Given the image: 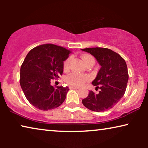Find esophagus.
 <instances>
[{
  "mask_svg": "<svg viewBox=\"0 0 148 148\" xmlns=\"http://www.w3.org/2000/svg\"><path fill=\"white\" fill-rule=\"evenodd\" d=\"M69 88L70 89H74V90H77V89H79V88H77V87H75V86H69Z\"/></svg>",
  "mask_w": 148,
  "mask_h": 148,
  "instance_id": "34e87169",
  "label": "esophagus"
}]
</instances>
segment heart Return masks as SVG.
I'll list each match as a JSON object with an SVG mask.
<instances>
[{
    "instance_id": "obj_1",
    "label": "heart",
    "mask_w": 148,
    "mask_h": 148,
    "mask_svg": "<svg viewBox=\"0 0 148 148\" xmlns=\"http://www.w3.org/2000/svg\"><path fill=\"white\" fill-rule=\"evenodd\" d=\"M82 59L86 65L91 62H95L94 58H93V56L90 55V54H83L82 56ZM70 62L71 58H68L64 62L63 69L64 71H68L69 69ZM90 76L88 75L78 74L76 73H72L68 75L66 77L65 81L68 84L71 85V86L79 87L82 86V85H84L86 82H88L90 80Z\"/></svg>"
}]
</instances>
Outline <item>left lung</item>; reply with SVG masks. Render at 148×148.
I'll return each mask as SVG.
<instances>
[{"label":"left lung","mask_w":148,"mask_h":148,"mask_svg":"<svg viewBox=\"0 0 148 148\" xmlns=\"http://www.w3.org/2000/svg\"><path fill=\"white\" fill-rule=\"evenodd\" d=\"M82 50L94 56L101 66L92 83L100 90L98 94L90 91L82 103L91 110L104 112L115 106L124 96L129 79L126 62L108 48H89Z\"/></svg>","instance_id":"obj_1"}]
</instances>
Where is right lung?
Masks as SVG:
<instances>
[{"mask_svg": "<svg viewBox=\"0 0 148 148\" xmlns=\"http://www.w3.org/2000/svg\"><path fill=\"white\" fill-rule=\"evenodd\" d=\"M71 51L46 44L34 48L26 56L20 69V85L30 104L42 110L57 108L65 100L68 87L54 88L50 81L63 72L64 61Z\"/></svg>", "mask_w": 148, "mask_h": 148, "instance_id": "1", "label": "right lung"}]
</instances>
